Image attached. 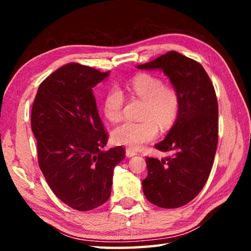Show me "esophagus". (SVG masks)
<instances>
[{
    "mask_svg": "<svg viewBox=\"0 0 251 251\" xmlns=\"http://www.w3.org/2000/svg\"><path fill=\"white\" fill-rule=\"evenodd\" d=\"M135 155H137L136 150H134V149H131V148L126 149V156L127 157H131V156H135Z\"/></svg>",
    "mask_w": 251,
    "mask_h": 251,
    "instance_id": "1",
    "label": "esophagus"
}]
</instances>
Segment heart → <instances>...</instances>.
<instances>
[{"mask_svg": "<svg viewBox=\"0 0 251 251\" xmlns=\"http://www.w3.org/2000/svg\"><path fill=\"white\" fill-rule=\"evenodd\" d=\"M130 90L137 97L146 101L141 122L125 121L112 131V139L116 145L132 149L152 141L158 135V126L168 129L174 125L180 109L177 90L164 85L163 79L150 73L138 74L130 81ZM125 97L122 90L111 87L103 99V113L111 122L121 120Z\"/></svg>", "mask_w": 251, "mask_h": 251, "instance_id": "obj_1", "label": "heart"}]
</instances>
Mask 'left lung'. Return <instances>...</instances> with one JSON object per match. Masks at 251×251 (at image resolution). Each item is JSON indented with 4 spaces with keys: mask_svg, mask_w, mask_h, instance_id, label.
<instances>
[{
    "mask_svg": "<svg viewBox=\"0 0 251 251\" xmlns=\"http://www.w3.org/2000/svg\"><path fill=\"white\" fill-rule=\"evenodd\" d=\"M138 69H159L169 77L180 99L179 113L157 150L172 155L147 157L148 176L142 180L149 201L162 208L188 204L204 188L218 146V102L209 76L200 62L168 51Z\"/></svg>",
    "mask_w": 251,
    "mask_h": 251,
    "instance_id": "8db88e82",
    "label": "left lung"
}]
</instances>
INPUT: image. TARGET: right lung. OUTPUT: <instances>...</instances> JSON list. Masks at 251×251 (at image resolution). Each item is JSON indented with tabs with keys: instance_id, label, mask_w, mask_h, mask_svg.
<instances>
[{
	"instance_id": "right-lung-1",
	"label": "right lung",
	"mask_w": 251,
	"mask_h": 251,
	"mask_svg": "<svg viewBox=\"0 0 251 251\" xmlns=\"http://www.w3.org/2000/svg\"><path fill=\"white\" fill-rule=\"evenodd\" d=\"M109 75L79 63H68L41 83L31 112L37 161L50 188L79 211L108 201L114 167L124 148L102 151L108 142L93 87Z\"/></svg>"
}]
</instances>
